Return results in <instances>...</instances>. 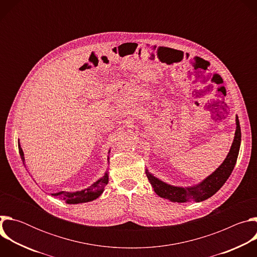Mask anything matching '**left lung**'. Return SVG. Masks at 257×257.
I'll return each instance as SVG.
<instances>
[{
	"mask_svg": "<svg viewBox=\"0 0 257 257\" xmlns=\"http://www.w3.org/2000/svg\"><path fill=\"white\" fill-rule=\"evenodd\" d=\"M241 145V128L238 116L236 115V131L231 149L224 160V162L215 169L209 176L204 178L198 184L192 186H174L162 181L154 176L148 168L145 169L146 176L149 178L154 191L162 198L168 199L172 202H186L194 201L201 202L208 199L215 194L225 184L237 162V158Z\"/></svg>",
	"mask_w": 257,
	"mask_h": 257,
	"instance_id": "obj_1",
	"label": "left lung"
}]
</instances>
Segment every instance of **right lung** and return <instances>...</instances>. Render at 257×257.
I'll return each mask as SVG.
<instances>
[{"mask_svg":"<svg viewBox=\"0 0 257 257\" xmlns=\"http://www.w3.org/2000/svg\"><path fill=\"white\" fill-rule=\"evenodd\" d=\"M18 149H19V154H20L21 160H22V162L25 166L24 153L21 149L19 139H18ZM109 153H111V150L108 151V154ZM107 163L109 164V157L108 156H107ZM107 182H108V171L106 170L101 178H99L97 181L92 183V184L87 188H84V189L79 190V191H74V192L60 191V192H57V193H52L51 195L65 200V202L68 203V204H78V203L89 202V201H92V200L98 198L102 194V192L104 190V187L107 184Z\"/></svg>","mask_w":257,"mask_h":257,"instance_id":"right-lung-1","label":"right lung"}]
</instances>
